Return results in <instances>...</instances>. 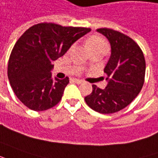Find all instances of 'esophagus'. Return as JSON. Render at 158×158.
Here are the masks:
<instances>
[{
	"label": "esophagus",
	"instance_id": "obj_1",
	"mask_svg": "<svg viewBox=\"0 0 158 158\" xmlns=\"http://www.w3.org/2000/svg\"><path fill=\"white\" fill-rule=\"evenodd\" d=\"M73 81L74 83L78 84V85L83 83V80H81V79H73Z\"/></svg>",
	"mask_w": 158,
	"mask_h": 158
}]
</instances>
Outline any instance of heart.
I'll list each match as a JSON object with an SVG mask.
<instances>
[{
  "label": "heart",
  "mask_w": 158,
  "mask_h": 158,
  "mask_svg": "<svg viewBox=\"0 0 158 158\" xmlns=\"http://www.w3.org/2000/svg\"><path fill=\"white\" fill-rule=\"evenodd\" d=\"M86 45H87L88 49L93 52V51H105L107 52L109 49V46L108 43L105 39L98 36V35H93L90 38L88 39L86 41Z\"/></svg>",
  "instance_id": "b5f03b06"
}]
</instances>
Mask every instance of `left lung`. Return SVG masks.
<instances>
[{"label": "left lung", "instance_id": "8db88e82", "mask_svg": "<svg viewBox=\"0 0 158 158\" xmlns=\"http://www.w3.org/2000/svg\"><path fill=\"white\" fill-rule=\"evenodd\" d=\"M110 44L111 53L104 69L107 86L93 85V92L85 98L93 110L110 114L124 109L140 93L145 76V60L140 47L132 39L110 28H98Z\"/></svg>", "mask_w": 158, "mask_h": 158}]
</instances>
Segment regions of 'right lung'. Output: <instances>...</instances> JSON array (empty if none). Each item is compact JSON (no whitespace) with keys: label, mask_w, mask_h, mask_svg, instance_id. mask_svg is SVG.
Here are the masks:
<instances>
[{"label":"right lung","mask_w":158,"mask_h":158,"mask_svg":"<svg viewBox=\"0 0 158 158\" xmlns=\"http://www.w3.org/2000/svg\"><path fill=\"white\" fill-rule=\"evenodd\" d=\"M91 31L43 22L29 27L16 41L8 60L7 77L12 89L27 108L40 111L60 101L69 78H52L53 61Z\"/></svg>","instance_id":"right-lung-1"}]
</instances>
